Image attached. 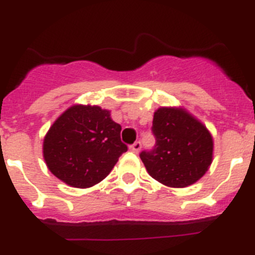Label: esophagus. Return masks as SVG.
I'll return each mask as SVG.
<instances>
[{"label": "esophagus", "mask_w": 255, "mask_h": 255, "mask_svg": "<svg viewBox=\"0 0 255 255\" xmlns=\"http://www.w3.org/2000/svg\"><path fill=\"white\" fill-rule=\"evenodd\" d=\"M140 148H141L140 141H135L132 145H130V150H131V152H134V153H138L139 150H140Z\"/></svg>", "instance_id": "34e87169"}]
</instances>
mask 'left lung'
Returning <instances> with one entry per match:
<instances>
[{"label": "left lung", "instance_id": "1", "mask_svg": "<svg viewBox=\"0 0 255 255\" xmlns=\"http://www.w3.org/2000/svg\"><path fill=\"white\" fill-rule=\"evenodd\" d=\"M152 131L154 148L143 150L140 159L153 179L170 188H185L208 171L213 139L206 126L185 110L158 108Z\"/></svg>", "mask_w": 255, "mask_h": 255}]
</instances>
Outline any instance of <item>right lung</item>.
<instances>
[{
    "label": "right lung",
    "instance_id": "1",
    "mask_svg": "<svg viewBox=\"0 0 255 255\" xmlns=\"http://www.w3.org/2000/svg\"><path fill=\"white\" fill-rule=\"evenodd\" d=\"M121 126L98 106L67 108L44 136L43 157L57 179L74 188H91L111 172L128 150Z\"/></svg>",
    "mask_w": 255,
    "mask_h": 255
}]
</instances>
